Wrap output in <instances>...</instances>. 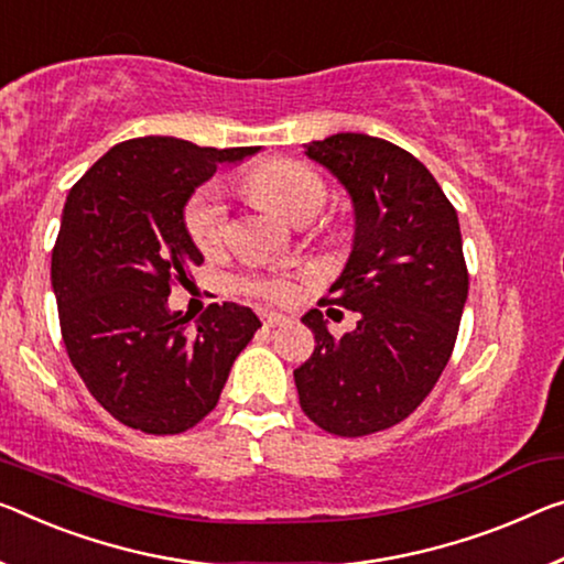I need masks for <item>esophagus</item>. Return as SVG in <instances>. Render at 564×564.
<instances>
[{"instance_id":"1","label":"esophagus","mask_w":564,"mask_h":564,"mask_svg":"<svg viewBox=\"0 0 564 564\" xmlns=\"http://www.w3.org/2000/svg\"><path fill=\"white\" fill-rule=\"evenodd\" d=\"M262 323H264L267 327H282V325L290 323V317L276 315V312H262Z\"/></svg>"}]
</instances>
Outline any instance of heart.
I'll return each mask as SVG.
<instances>
[{
	"label": "heart",
	"mask_w": 564,
	"mask_h": 564,
	"mask_svg": "<svg viewBox=\"0 0 564 564\" xmlns=\"http://www.w3.org/2000/svg\"><path fill=\"white\" fill-rule=\"evenodd\" d=\"M245 188L257 204L267 206V209L276 212L294 224L312 219L323 209L327 198L325 181L315 171L284 159H274L257 166L245 178ZM186 231L204 254H214L221 249L229 231V206L214 186L202 188L188 202ZM239 288L241 292L252 294V297L276 302V305H288L297 297V282L288 274L254 272L241 276Z\"/></svg>",
	"instance_id": "heart-1"
}]
</instances>
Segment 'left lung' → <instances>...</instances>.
<instances>
[{
  "label": "left lung",
  "mask_w": 564,
  "mask_h": 564,
  "mask_svg": "<svg viewBox=\"0 0 564 564\" xmlns=\"http://www.w3.org/2000/svg\"><path fill=\"white\" fill-rule=\"evenodd\" d=\"M348 188L355 209L352 254L317 302L335 319L358 312L343 337L323 312L302 323L315 335L294 370L300 405L335 436L391 429L419 409L454 352L466 294L462 229L436 178L409 151L366 133H335L305 145Z\"/></svg>",
  "instance_id": "8db88e82"
}]
</instances>
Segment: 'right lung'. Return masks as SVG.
<instances>
[{"label":"right lung","instance_id":"add662e5","mask_svg":"<svg viewBox=\"0 0 564 564\" xmlns=\"http://www.w3.org/2000/svg\"><path fill=\"white\" fill-rule=\"evenodd\" d=\"M259 149H202L145 135L102 155L67 194L52 290L70 362L112 419L153 436L194 429L219 403L237 355L262 327L237 302L196 319L169 294L204 257L184 206L219 163Z\"/></svg>","mask_w":564,"mask_h":564}]
</instances>
